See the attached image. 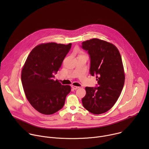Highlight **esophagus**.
<instances>
[{
    "instance_id": "1",
    "label": "esophagus",
    "mask_w": 149,
    "mask_h": 149,
    "mask_svg": "<svg viewBox=\"0 0 149 149\" xmlns=\"http://www.w3.org/2000/svg\"><path fill=\"white\" fill-rule=\"evenodd\" d=\"M71 87L73 90H77L78 88H79V87H77V86H71Z\"/></svg>"
}]
</instances>
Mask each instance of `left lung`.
<instances>
[{
    "instance_id": "obj_1",
    "label": "left lung",
    "mask_w": 149,
    "mask_h": 149,
    "mask_svg": "<svg viewBox=\"0 0 149 149\" xmlns=\"http://www.w3.org/2000/svg\"><path fill=\"white\" fill-rule=\"evenodd\" d=\"M81 47L90 55V73L98 81L97 87H86L82 105L93 114H102L113 107L123 90L125 75L121 57L115 45L97 38L82 42Z\"/></svg>"
}]
</instances>
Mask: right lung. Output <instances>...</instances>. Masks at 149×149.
Wrapping results in <instances>:
<instances>
[{
	"label": "right lung",
	"instance_id": "right-lung-1",
	"mask_svg": "<svg viewBox=\"0 0 149 149\" xmlns=\"http://www.w3.org/2000/svg\"><path fill=\"white\" fill-rule=\"evenodd\" d=\"M71 45L41 44L32 50L25 61L21 74L25 94L32 107L42 114L50 115L61 110L71 91L70 86H63L53 78Z\"/></svg>",
	"mask_w": 149,
	"mask_h": 149
}]
</instances>
